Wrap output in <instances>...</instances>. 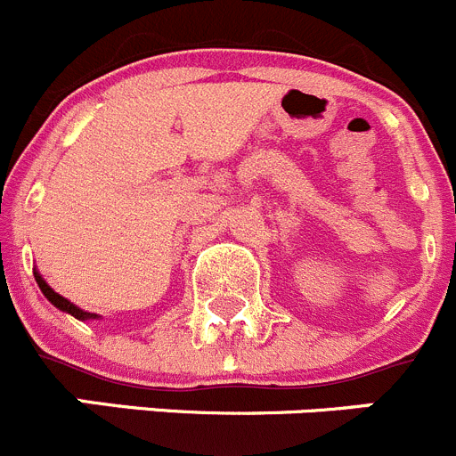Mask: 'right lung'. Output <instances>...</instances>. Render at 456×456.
I'll list each match as a JSON object with an SVG mask.
<instances>
[{
    "mask_svg": "<svg viewBox=\"0 0 456 456\" xmlns=\"http://www.w3.org/2000/svg\"><path fill=\"white\" fill-rule=\"evenodd\" d=\"M33 275H36L37 286H40V289H42V293H45V296H46V300H49L51 305H53V306H58L60 311H67V314H71L73 318H77V320H89V318H95L94 314H86V311L77 309L76 305H71V302H69V300H64L62 296H58V293H55V290L51 289V286L46 284L45 280H42L40 273H33Z\"/></svg>",
    "mask_w": 456,
    "mask_h": 456,
    "instance_id": "obj_1",
    "label": "right lung"
}]
</instances>
